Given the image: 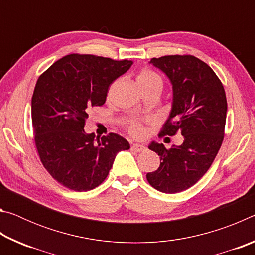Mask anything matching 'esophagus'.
Here are the masks:
<instances>
[{"label":"esophagus","mask_w":255,"mask_h":255,"mask_svg":"<svg viewBox=\"0 0 255 255\" xmlns=\"http://www.w3.org/2000/svg\"><path fill=\"white\" fill-rule=\"evenodd\" d=\"M131 148L133 150H136V152H145V150H146L145 146L141 145V144H132Z\"/></svg>","instance_id":"1"}]
</instances>
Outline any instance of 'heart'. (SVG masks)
Here are the masks:
<instances>
[{"label":"heart","mask_w":255,"mask_h":255,"mask_svg":"<svg viewBox=\"0 0 255 255\" xmlns=\"http://www.w3.org/2000/svg\"><path fill=\"white\" fill-rule=\"evenodd\" d=\"M137 83L143 91L152 88H157L161 90L163 88L162 76L153 70H149V68H143V70L138 73ZM126 128L127 131L133 137H141L145 133V127L143 123L137 119L129 120L126 125Z\"/></svg>","instance_id":"obj_1"}]
</instances>
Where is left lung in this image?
Masks as SVG:
<instances>
[{"mask_svg": "<svg viewBox=\"0 0 255 255\" xmlns=\"http://www.w3.org/2000/svg\"><path fill=\"white\" fill-rule=\"evenodd\" d=\"M150 63L169 77L173 105L159 137L180 132V146L165 148L152 143L158 154V169L146 174L148 183L164 193H176L192 187L213 164L225 133L227 100L222 81L201 59L192 55H166Z\"/></svg>", "mask_w": 255, "mask_h": 255, "instance_id": "left-lung-1", "label": "left lung"}]
</instances>
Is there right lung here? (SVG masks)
Here are the masks:
<instances>
[{
  "label": "right lung",
  "instance_id": "1",
  "mask_svg": "<svg viewBox=\"0 0 255 255\" xmlns=\"http://www.w3.org/2000/svg\"><path fill=\"white\" fill-rule=\"evenodd\" d=\"M132 62L90 54H71L38 79L31 100L34 144L48 173L74 191H89L109 174L116 155L129 149L118 133H85L89 111L106 102L112 82Z\"/></svg>",
  "mask_w": 255,
  "mask_h": 255
}]
</instances>
